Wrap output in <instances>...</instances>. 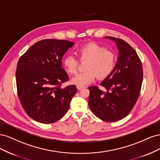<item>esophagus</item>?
Wrapping results in <instances>:
<instances>
[{"instance_id": "34e87169", "label": "esophagus", "mask_w": 160, "mask_h": 160, "mask_svg": "<svg viewBox=\"0 0 160 160\" xmlns=\"http://www.w3.org/2000/svg\"><path fill=\"white\" fill-rule=\"evenodd\" d=\"M77 89H79V90H80L81 89H82V88H83V86H77Z\"/></svg>"}]
</instances>
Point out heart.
<instances>
[{
    "mask_svg": "<svg viewBox=\"0 0 160 160\" xmlns=\"http://www.w3.org/2000/svg\"><path fill=\"white\" fill-rule=\"evenodd\" d=\"M81 61L86 62V71L80 72L71 79V83L84 86L93 81L97 76L99 79L108 77L115 69L116 57L113 52L96 42H89L79 48L77 51ZM65 70L69 74H75L78 69L79 61L75 57L66 55L62 60Z\"/></svg>",
    "mask_w": 160,
    "mask_h": 160,
    "instance_id": "b5f03b06",
    "label": "heart"
}]
</instances>
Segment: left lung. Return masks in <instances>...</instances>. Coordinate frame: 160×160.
Instances as JSON below:
<instances>
[{
	"mask_svg": "<svg viewBox=\"0 0 160 160\" xmlns=\"http://www.w3.org/2000/svg\"><path fill=\"white\" fill-rule=\"evenodd\" d=\"M113 40L119 57L115 69L101 83L106 89L89 87V105L97 117L104 122H114L125 118L136 103L143 81V67L136 51L121 38Z\"/></svg>",
	"mask_w": 160,
	"mask_h": 160,
	"instance_id": "obj_1",
	"label": "left lung"
}]
</instances>
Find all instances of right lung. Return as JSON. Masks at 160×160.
Wrapping results in <instances>:
<instances>
[{"label":"right lung","instance_id":"add662e5","mask_svg":"<svg viewBox=\"0 0 160 160\" xmlns=\"http://www.w3.org/2000/svg\"><path fill=\"white\" fill-rule=\"evenodd\" d=\"M73 45L65 40H42L31 47L18 61V98L25 112L36 122H56L69 110L77 88L69 85L61 88V84L69 79L62 68V59Z\"/></svg>","mask_w":160,"mask_h":160}]
</instances>
